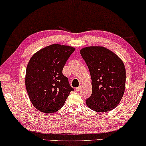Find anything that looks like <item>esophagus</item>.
<instances>
[{
    "instance_id": "1",
    "label": "esophagus",
    "mask_w": 146,
    "mask_h": 146,
    "mask_svg": "<svg viewBox=\"0 0 146 146\" xmlns=\"http://www.w3.org/2000/svg\"><path fill=\"white\" fill-rule=\"evenodd\" d=\"M81 88H82V87H81V86H79V87H78V88H76V91H77V92H80V91L81 90Z\"/></svg>"
}]
</instances>
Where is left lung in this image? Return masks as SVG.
Listing matches in <instances>:
<instances>
[{"instance_id": "1", "label": "left lung", "mask_w": 146, "mask_h": 146, "mask_svg": "<svg viewBox=\"0 0 146 146\" xmlns=\"http://www.w3.org/2000/svg\"><path fill=\"white\" fill-rule=\"evenodd\" d=\"M90 71L92 92L86 103L97 112H107L119 105L126 87L123 61L111 50L101 46L80 50Z\"/></svg>"}]
</instances>
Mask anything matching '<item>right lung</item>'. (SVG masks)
I'll return each instance as SVG.
<instances>
[{"label":"right lung","instance_id":"1","mask_svg":"<svg viewBox=\"0 0 146 146\" xmlns=\"http://www.w3.org/2000/svg\"><path fill=\"white\" fill-rule=\"evenodd\" d=\"M75 48L52 44L33 54L27 64L25 88L31 102L38 110L47 113L58 111L71 91L63 68Z\"/></svg>","mask_w":146,"mask_h":146}]
</instances>
